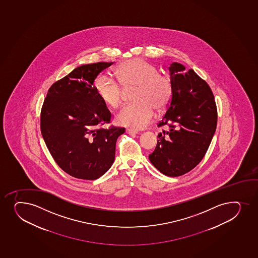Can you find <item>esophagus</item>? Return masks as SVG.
Masks as SVG:
<instances>
[{"label":"esophagus","instance_id":"1","mask_svg":"<svg viewBox=\"0 0 258 258\" xmlns=\"http://www.w3.org/2000/svg\"><path fill=\"white\" fill-rule=\"evenodd\" d=\"M126 133L128 134V135L135 136V135H137V134H138V131L132 130V128H127V130H126Z\"/></svg>","mask_w":258,"mask_h":258}]
</instances>
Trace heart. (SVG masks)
<instances>
[{
	"mask_svg": "<svg viewBox=\"0 0 258 258\" xmlns=\"http://www.w3.org/2000/svg\"><path fill=\"white\" fill-rule=\"evenodd\" d=\"M116 77L125 89L137 87L134 94L136 103L122 106L115 120L117 124L142 130L152 122L154 109L166 108L173 95L171 80L159 73L157 67L147 61L134 58L123 62L116 69ZM108 74H100L94 81L98 97L110 108L115 109L122 102V87Z\"/></svg>",
	"mask_w": 258,
	"mask_h": 258,
	"instance_id": "1",
	"label": "heart"
}]
</instances>
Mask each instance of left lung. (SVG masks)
<instances>
[{"label": "left lung", "instance_id": "8db88e82", "mask_svg": "<svg viewBox=\"0 0 258 258\" xmlns=\"http://www.w3.org/2000/svg\"><path fill=\"white\" fill-rule=\"evenodd\" d=\"M173 95L158 127V143L149 155L164 175L176 177L197 166L205 157L217 123V109L208 83L194 70L174 62L169 67Z\"/></svg>", "mask_w": 258, "mask_h": 258}]
</instances>
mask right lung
Listing matches in <instances>:
<instances>
[{"instance_id": "right-lung-1", "label": "right lung", "mask_w": 258, "mask_h": 258, "mask_svg": "<svg viewBox=\"0 0 258 258\" xmlns=\"http://www.w3.org/2000/svg\"><path fill=\"white\" fill-rule=\"evenodd\" d=\"M113 62L77 67L53 83L41 111V132L58 166L82 180H96L111 168L116 139L124 127L111 122V112L99 99L94 81Z\"/></svg>"}]
</instances>
